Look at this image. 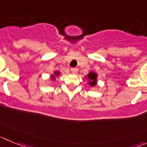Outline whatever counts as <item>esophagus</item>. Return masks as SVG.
Masks as SVG:
<instances>
[{"instance_id": "1", "label": "esophagus", "mask_w": 147, "mask_h": 147, "mask_svg": "<svg viewBox=\"0 0 147 147\" xmlns=\"http://www.w3.org/2000/svg\"><path fill=\"white\" fill-rule=\"evenodd\" d=\"M71 72L75 73V74H76V73L78 72V68H71Z\"/></svg>"}]
</instances>
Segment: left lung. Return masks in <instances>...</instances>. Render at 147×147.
Here are the masks:
<instances>
[{
    "mask_svg": "<svg viewBox=\"0 0 147 147\" xmlns=\"http://www.w3.org/2000/svg\"><path fill=\"white\" fill-rule=\"evenodd\" d=\"M97 75L94 72H90L89 74H88V79L91 80V86H93L96 84V83H97V82H97Z\"/></svg>",
    "mask_w": 147,
    "mask_h": 147,
    "instance_id": "left-lung-1",
    "label": "left lung"
}]
</instances>
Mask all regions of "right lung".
Returning <instances> with one entry per match:
<instances>
[{"instance_id": "1", "label": "right lung", "mask_w": 147, "mask_h": 147, "mask_svg": "<svg viewBox=\"0 0 147 147\" xmlns=\"http://www.w3.org/2000/svg\"><path fill=\"white\" fill-rule=\"evenodd\" d=\"M55 74H56V76H58V75H59V73L56 72V73H55ZM53 76V77H52V79H53V80H54V79H55L54 76Z\"/></svg>"}]
</instances>
